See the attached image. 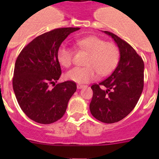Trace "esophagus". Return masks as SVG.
I'll return each mask as SVG.
<instances>
[{
  "instance_id": "esophagus-1",
  "label": "esophagus",
  "mask_w": 159,
  "mask_h": 159,
  "mask_svg": "<svg viewBox=\"0 0 159 159\" xmlns=\"http://www.w3.org/2000/svg\"><path fill=\"white\" fill-rule=\"evenodd\" d=\"M86 86L85 85H83V84H78V85H77V88H78V89H83V88H85Z\"/></svg>"
}]
</instances>
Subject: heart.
<instances>
[{
	"mask_svg": "<svg viewBox=\"0 0 159 159\" xmlns=\"http://www.w3.org/2000/svg\"><path fill=\"white\" fill-rule=\"evenodd\" d=\"M78 50L88 54L83 68H75L66 74V78L78 84H86L100 76H107L117 67L119 61V50L115 44L105 42L97 36H87L76 41ZM57 58L61 65L69 68L73 61V52L65 44L57 51Z\"/></svg>",
	"mask_w": 159,
	"mask_h": 159,
	"instance_id": "1",
	"label": "heart"
}]
</instances>
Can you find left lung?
Segmentation results:
<instances>
[{
	"instance_id": "obj_1",
	"label": "left lung",
	"mask_w": 159,
	"mask_h": 159,
	"mask_svg": "<svg viewBox=\"0 0 159 159\" xmlns=\"http://www.w3.org/2000/svg\"><path fill=\"white\" fill-rule=\"evenodd\" d=\"M118 47L120 59L113 73L99 84L91 86V115L102 122H118L131 111L144 88V61L126 41L105 30Z\"/></svg>"
}]
</instances>
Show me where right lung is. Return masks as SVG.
I'll return each mask as SVG.
<instances>
[{
	"label": "right lung",
	"mask_w": 159,
	"mask_h": 159,
	"mask_svg": "<svg viewBox=\"0 0 159 159\" xmlns=\"http://www.w3.org/2000/svg\"><path fill=\"white\" fill-rule=\"evenodd\" d=\"M79 29L57 28L38 36L16 60L13 89L21 110L36 122L48 125L61 118L76 91L74 81L56 84L61 75L57 51L70 34Z\"/></svg>",
	"instance_id": "right-lung-1"
}]
</instances>
